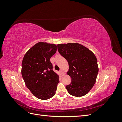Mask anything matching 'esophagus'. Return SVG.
<instances>
[{"instance_id":"1","label":"esophagus","mask_w":122,"mask_h":122,"mask_svg":"<svg viewBox=\"0 0 122 122\" xmlns=\"http://www.w3.org/2000/svg\"><path fill=\"white\" fill-rule=\"evenodd\" d=\"M60 73L61 74V75H64V73L63 72H62V70H60Z\"/></svg>"}]
</instances>
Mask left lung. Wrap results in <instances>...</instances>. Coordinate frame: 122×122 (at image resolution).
I'll list each match as a JSON object with an SVG mask.
<instances>
[{"label":"left lung","mask_w":122,"mask_h":122,"mask_svg":"<svg viewBox=\"0 0 122 122\" xmlns=\"http://www.w3.org/2000/svg\"><path fill=\"white\" fill-rule=\"evenodd\" d=\"M57 49L69 66L67 74L71 77V82L66 86L68 93L75 97L86 95L96 80L99 71L96 57L78 43L59 44Z\"/></svg>","instance_id":"obj_1"}]
</instances>
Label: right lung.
<instances>
[{"mask_svg": "<svg viewBox=\"0 0 122 122\" xmlns=\"http://www.w3.org/2000/svg\"><path fill=\"white\" fill-rule=\"evenodd\" d=\"M56 50L55 44L39 42L25 53L22 62L21 73L26 86L40 99L54 96L60 82L50 62Z\"/></svg>", "mask_w": 122, "mask_h": 122, "instance_id": "1", "label": "right lung"}]
</instances>
